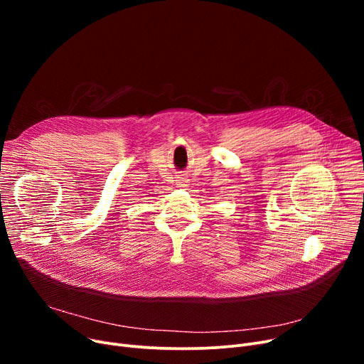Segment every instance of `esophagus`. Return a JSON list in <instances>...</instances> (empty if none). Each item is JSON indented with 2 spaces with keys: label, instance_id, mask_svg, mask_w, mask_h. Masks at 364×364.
Segmentation results:
<instances>
[{
  "label": "esophagus",
  "instance_id": "1",
  "mask_svg": "<svg viewBox=\"0 0 364 364\" xmlns=\"http://www.w3.org/2000/svg\"><path fill=\"white\" fill-rule=\"evenodd\" d=\"M176 183H177V187H186L188 181H187L186 178H181V177H180V178H178Z\"/></svg>",
  "mask_w": 364,
  "mask_h": 364
}]
</instances>
